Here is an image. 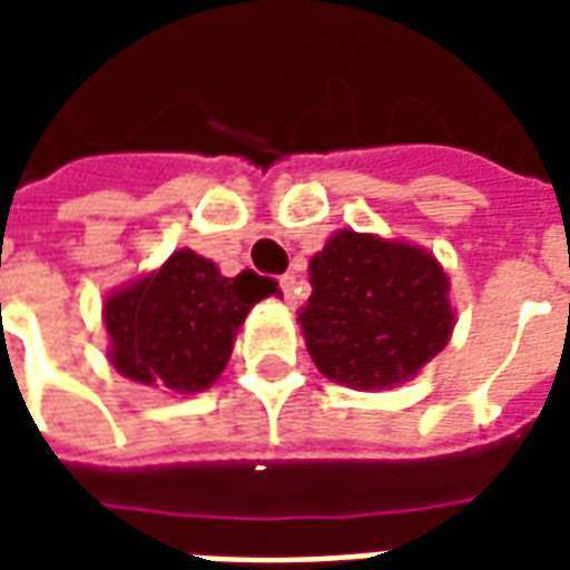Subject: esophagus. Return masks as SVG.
<instances>
[{
	"label": "esophagus",
	"mask_w": 570,
	"mask_h": 570,
	"mask_svg": "<svg viewBox=\"0 0 570 570\" xmlns=\"http://www.w3.org/2000/svg\"><path fill=\"white\" fill-rule=\"evenodd\" d=\"M281 289H284L286 305H296V274H284L281 277Z\"/></svg>",
	"instance_id": "esophagus-1"
}]
</instances>
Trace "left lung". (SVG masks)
Masks as SVG:
<instances>
[{"label": "left lung", "instance_id": "8db88e82", "mask_svg": "<svg viewBox=\"0 0 570 570\" xmlns=\"http://www.w3.org/2000/svg\"><path fill=\"white\" fill-rule=\"evenodd\" d=\"M311 298L298 311L314 366L354 391L415 379L449 345V277L409 240L335 232L308 265Z\"/></svg>", "mask_w": 570, "mask_h": 570}]
</instances>
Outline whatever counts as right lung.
<instances>
[{"label": "right lung", "mask_w": 570, "mask_h": 570, "mask_svg": "<svg viewBox=\"0 0 570 570\" xmlns=\"http://www.w3.org/2000/svg\"><path fill=\"white\" fill-rule=\"evenodd\" d=\"M274 293L272 277H225L195 249H176L158 272L106 296L109 363L149 387L207 391L223 375L249 308Z\"/></svg>", "instance_id": "obj_1"}]
</instances>
